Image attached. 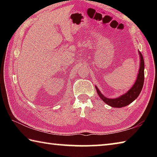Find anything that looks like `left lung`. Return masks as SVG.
<instances>
[{
  "mask_svg": "<svg viewBox=\"0 0 157 157\" xmlns=\"http://www.w3.org/2000/svg\"><path fill=\"white\" fill-rule=\"evenodd\" d=\"M139 56H140V67L139 73H138L137 78L136 79V82L133 85L132 87L130 89L126 94L122 95L121 96L117 98H108L105 97L101 92L99 91L97 86H95L98 94L99 95L100 98L102 99L106 104L111 106L112 107H116V108H121L123 107H125L132 103L133 101L135 100L139 96L140 91H141L143 82H144V59H143V55L140 52H139Z\"/></svg>",
  "mask_w": 157,
  "mask_h": 157,
  "instance_id": "1",
  "label": "left lung"
}]
</instances>
